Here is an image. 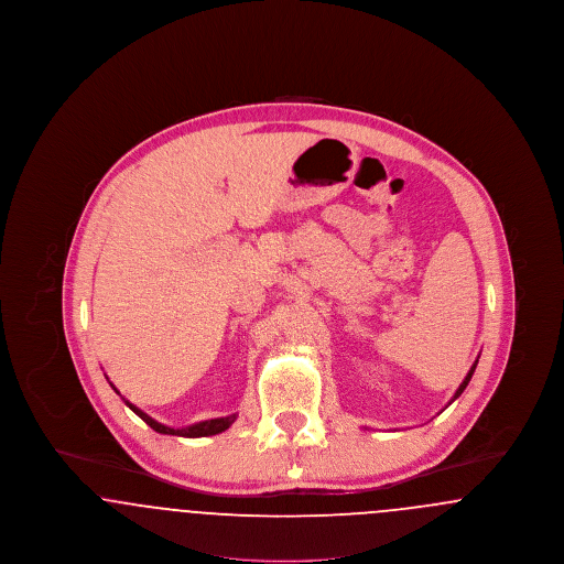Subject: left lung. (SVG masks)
Masks as SVG:
<instances>
[{
    "instance_id": "obj_1",
    "label": "left lung",
    "mask_w": 564,
    "mask_h": 564,
    "mask_svg": "<svg viewBox=\"0 0 564 564\" xmlns=\"http://www.w3.org/2000/svg\"><path fill=\"white\" fill-rule=\"evenodd\" d=\"M476 366H478V359H476V364H474V366H471V370H469V372H467V376H465V380H463V382H460V384H458V389H456L455 398H453V400H451V402H455L456 398H458V395H460V393H463V391H465V387H467V384H469V380H471V376H474V372H476Z\"/></svg>"
}]
</instances>
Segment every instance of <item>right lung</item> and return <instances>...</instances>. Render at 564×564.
I'll use <instances>...</instances> for the list:
<instances>
[{"label": "right lung", "mask_w": 564, "mask_h": 564, "mask_svg": "<svg viewBox=\"0 0 564 564\" xmlns=\"http://www.w3.org/2000/svg\"><path fill=\"white\" fill-rule=\"evenodd\" d=\"M111 384V382H109ZM111 389L120 395V391L111 384ZM124 400V398H122ZM124 403L133 410L134 414L141 419V421H145L150 427L154 431H159V433H164V435H182V437H205V435H215V433H221V431L228 430L235 421H237V414H230V416H221V419H212V421H203V423H196V425H189V427H182V430H173V427H166V425H162L159 421H154L152 416H148L143 410H139L137 405H133L131 402Z\"/></svg>", "instance_id": "obj_1"}]
</instances>
